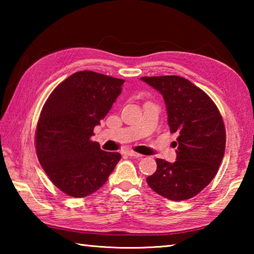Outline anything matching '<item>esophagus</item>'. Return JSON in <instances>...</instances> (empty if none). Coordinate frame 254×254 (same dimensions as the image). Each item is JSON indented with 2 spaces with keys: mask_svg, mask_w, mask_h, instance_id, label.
Wrapping results in <instances>:
<instances>
[{
  "mask_svg": "<svg viewBox=\"0 0 254 254\" xmlns=\"http://www.w3.org/2000/svg\"><path fill=\"white\" fill-rule=\"evenodd\" d=\"M127 156L132 157V158H142V157H143L142 154L132 151V150H128V151H127Z\"/></svg>",
  "mask_w": 254,
  "mask_h": 254,
  "instance_id": "34e87169",
  "label": "esophagus"
}]
</instances>
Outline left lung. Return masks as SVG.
<instances>
[{
  "mask_svg": "<svg viewBox=\"0 0 254 254\" xmlns=\"http://www.w3.org/2000/svg\"><path fill=\"white\" fill-rule=\"evenodd\" d=\"M161 94L171 133H178L175 162L156 159L157 170L147 183L170 200L196 196L212 182L225 151V127L207 94L180 76L141 77Z\"/></svg>",
  "mask_w": 254,
  "mask_h": 254,
  "instance_id": "left-lung-1",
  "label": "left lung"
}]
</instances>
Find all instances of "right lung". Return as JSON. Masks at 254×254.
Instances as JSON below:
<instances>
[{
  "label": "right lung",
  "mask_w": 254,
  "mask_h": 254,
  "mask_svg": "<svg viewBox=\"0 0 254 254\" xmlns=\"http://www.w3.org/2000/svg\"><path fill=\"white\" fill-rule=\"evenodd\" d=\"M123 79L77 71L62 81L42 107L36 130L40 165L56 187L71 197L100 189L121 159L92 141L94 127L122 92Z\"/></svg>",
  "instance_id": "right-lung-1"
}]
</instances>
